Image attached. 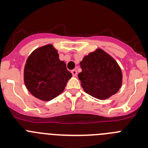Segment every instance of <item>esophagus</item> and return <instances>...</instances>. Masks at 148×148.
<instances>
[{
  "instance_id": "obj_1",
  "label": "esophagus",
  "mask_w": 148,
  "mask_h": 148,
  "mask_svg": "<svg viewBox=\"0 0 148 148\" xmlns=\"http://www.w3.org/2000/svg\"><path fill=\"white\" fill-rule=\"evenodd\" d=\"M71 73H72V74H73V76H76L77 74H78V72H77L76 70H73L71 71Z\"/></svg>"
}]
</instances>
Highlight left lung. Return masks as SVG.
Wrapping results in <instances>:
<instances>
[{
  "label": "left lung",
  "instance_id": "obj_1",
  "mask_svg": "<svg viewBox=\"0 0 148 148\" xmlns=\"http://www.w3.org/2000/svg\"><path fill=\"white\" fill-rule=\"evenodd\" d=\"M78 74L84 90L98 99H106L118 92L122 82L121 70L114 59L102 49L85 56Z\"/></svg>",
  "mask_w": 148,
  "mask_h": 148
}]
</instances>
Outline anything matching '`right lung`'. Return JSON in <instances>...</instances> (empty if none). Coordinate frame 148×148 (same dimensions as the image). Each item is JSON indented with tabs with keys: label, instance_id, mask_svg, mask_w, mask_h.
Wrapping results in <instances>:
<instances>
[{
	"label": "right lung",
	"instance_id": "right-lung-1",
	"mask_svg": "<svg viewBox=\"0 0 148 148\" xmlns=\"http://www.w3.org/2000/svg\"><path fill=\"white\" fill-rule=\"evenodd\" d=\"M71 77L66 64L60 61L58 52L50 44L32 52L24 67L26 87L43 101L52 100L61 94Z\"/></svg>",
	"mask_w": 148,
	"mask_h": 148
}]
</instances>
